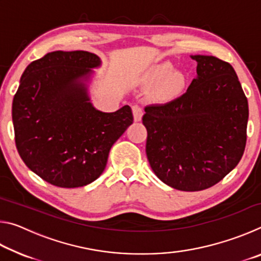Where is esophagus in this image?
Wrapping results in <instances>:
<instances>
[{
    "label": "esophagus",
    "instance_id": "obj_1",
    "mask_svg": "<svg viewBox=\"0 0 261 261\" xmlns=\"http://www.w3.org/2000/svg\"><path fill=\"white\" fill-rule=\"evenodd\" d=\"M132 114H134V120L136 121V122H139V121H141V117H143V109H141L139 106H134V107H132Z\"/></svg>",
    "mask_w": 261,
    "mask_h": 261
}]
</instances>
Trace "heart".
I'll use <instances>...</instances> for the list:
<instances>
[{
	"instance_id": "1",
	"label": "heart",
	"mask_w": 261,
	"mask_h": 261,
	"mask_svg": "<svg viewBox=\"0 0 261 261\" xmlns=\"http://www.w3.org/2000/svg\"><path fill=\"white\" fill-rule=\"evenodd\" d=\"M143 86L154 87V96L159 101L168 102L183 93L188 85L185 74L174 69L171 62H161L148 68L139 77Z\"/></svg>"
}]
</instances>
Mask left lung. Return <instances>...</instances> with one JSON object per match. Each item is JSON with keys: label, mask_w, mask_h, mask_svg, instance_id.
<instances>
[{"label": "left lung", "mask_w": 261, "mask_h": 261, "mask_svg": "<svg viewBox=\"0 0 261 261\" xmlns=\"http://www.w3.org/2000/svg\"><path fill=\"white\" fill-rule=\"evenodd\" d=\"M197 77L179 98L145 108L146 155L159 179L180 191L213 187L235 168L246 144L249 105L228 62L191 55Z\"/></svg>", "instance_id": "8db88e82"}]
</instances>
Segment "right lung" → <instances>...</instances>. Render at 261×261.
<instances>
[{
	"label": "right lung",
	"instance_id": "right-lung-1",
	"mask_svg": "<svg viewBox=\"0 0 261 261\" xmlns=\"http://www.w3.org/2000/svg\"><path fill=\"white\" fill-rule=\"evenodd\" d=\"M101 60L84 50L48 53L21 74L12 101L16 147L34 174L55 187L93 182L110 148L134 122L131 108L96 109L88 95Z\"/></svg>",
	"mask_w": 261,
	"mask_h": 261
}]
</instances>
